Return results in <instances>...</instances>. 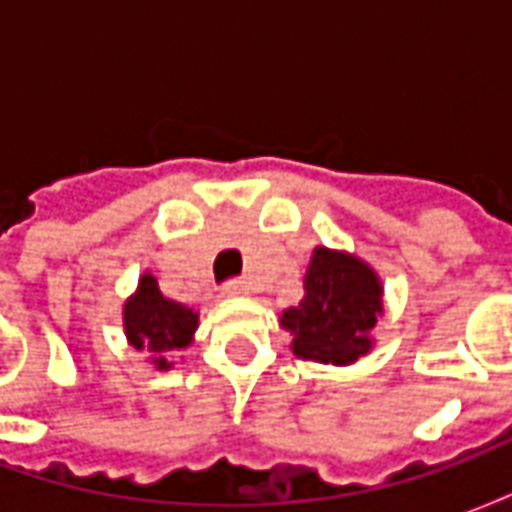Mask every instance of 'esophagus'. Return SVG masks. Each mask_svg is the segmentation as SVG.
I'll use <instances>...</instances> for the list:
<instances>
[{
	"instance_id": "1",
	"label": "esophagus",
	"mask_w": 512,
	"mask_h": 512,
	"mask_svg": "<svg viewBox=\"0 0 512 512\" xmlns=\"http://www.w3.org/2000/svg\"><path fill=\"white\" fill-rule=\"evenodd\" d=\"M224 293H227V296H244L246 290V282L244 279H227V282H224Z\"/></svg>"
}]
</instances>
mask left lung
<instances>
[{
    "mask_svg": "<svg viewBox=\"0 0 512 512\" xmlns=\"http://www.w3.org/2000/svg\"><path fill=\"white\" fill-rule=\"evenodd\" d=\"M381 312V282L373 268L318 246L304 277V299L282 312V326L293 334V354L301 359L351 365L370 351Z\"/></svg>",
    "mask_w": 512,
    "mask_h": 512,
    "instance_id": "obj_1",
    "label": "left lung"
}]
</instances>
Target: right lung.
<instances>
[{"mask_svg": "<svg viewBox=\"0 0 512 512\" xmlns=\"http://www.w3.org/2000/svg\"><path fill=\"white\" fill-rule=\"evenodd\" d=\"M123 321L131 345L139 351H150L158 370H167L169 362L164 354L191 343V334L197 329V312H191L178 301L164 299L156 279L145 274L139 279L136 296L126 301Z\"/></svg>", "mask_w": 512, "mask_h": 512, "instance_id": "right-lung-1", "label": "right lung"}]
</instances>
